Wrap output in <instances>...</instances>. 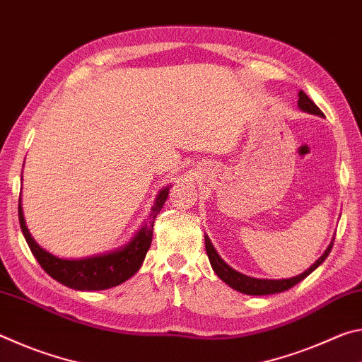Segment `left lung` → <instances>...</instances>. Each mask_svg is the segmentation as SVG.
<instances>
[{
  "label": "left lung",
  "instance_id": "1",
  "mask_svg": "<svg viewBox=\"0 0 362 362\" xmlns=\"http://www.w3.org/2000/svg\"><path fill=\"white\" fill-rule=\"evenodd\" d=\"M297 105L300 110H302V112H306L310 115H316V116L324 115L321 110L316 107V103L311 100L310 97L303 93V90H300L298 93ZM204 241H206L204 244H206L207 257H209L212 269L216 272L217 276L222 279L225 284H228L231 289H235L241 293H246V296H269V293H279V292L291 289V287L298 284L300 281H303L310 273H313L315 269L327 259V255L334 244V241L330 243L320 259H317L313 265L306 269V272L297 274V276H292L287 279H260V278H250V276H246V274L236 272L235 268H231L228 263L223 262L222 257L217 254L216 247L212 246V243L209 240V236L204 235Z\"/></svg>",
  "mask_w": 362,
  "mask_h": 362
}]
</instances>
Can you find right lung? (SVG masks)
<instances>
[{"label": "right lung", "mask_w": 362, "mask_h": 362, "mask_svg": "<svg viewBox=\"0 0 362 362\" xmlns=\"http://www.w3.org/2000/svg\"><path fill=\"white\" fill-rule=\"evenodd\" d=\"M169 188L170 185L164 187L158 193L148 218L132 236V240L110 252L81 257V259H60V257L47 252L30 235L22 211V198H19L21 228L35 259L38 260L49 276L75 291H105L132 278L142 267L151 244L153 223L166 203Z\"/></svg>", "instance_id": "add662e5"}]
</instances>
